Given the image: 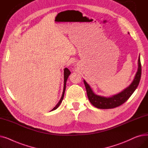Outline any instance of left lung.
Wrapping results in <instances>:
<instances>
[{
    "label": "left lung",
    "mask_w": 148,
    "mask_h": 148,
    "mask_svg": "<svg viewBox=\"0 0 148 148\" xmlns=\"http://www.w3.org/2000/svg\"><path fill=\"white\" fill-rule=\"evenodd\" d=\"M142 74V66L140 58L138 56V69L134 79L130 86L124 89L119 94L112 96V97H104L94 94L89 85L84 80V84L86 89V92L90 103L98 108L108 109L117 107L126 102L128 98L133 94L139 84Z\"/></svg>",
    "instance_id": "obj_1"
}]
</instances>
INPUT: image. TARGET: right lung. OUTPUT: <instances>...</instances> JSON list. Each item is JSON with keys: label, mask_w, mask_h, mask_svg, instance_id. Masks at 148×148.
<instances>
[{"label": "right lung", "mask_w": 148, "mask_h": 148, "mask_svg": "<svg viewBox=\"0 0 148 148\" xmlns=\"http://www.w3.org/2000/svg\"><path fill=\"white\" fill-rule=\"evenodd\" d=\"M71 74V72H70L69 70L67 68H65L64 69V90H63V94H62V97L60 99V101H59V103H58V104L54 107L53 109L51 110L52 111L54 110H56L57 108H58V107L59 106V105L60 104V103H62V100H63V98H64V94H65V88H66V80L68 78V77L69 75V74Z\"/></svg>", "instance_id": "add662e5"}]
</instances>
